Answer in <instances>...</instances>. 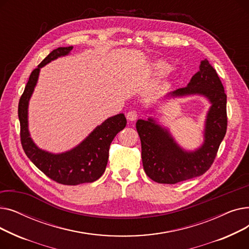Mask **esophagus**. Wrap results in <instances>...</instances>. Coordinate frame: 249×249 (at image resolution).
Here are the masks:
<instances>
[{
  "instance_id": "obj_1",
  "label": "esophagus",
  "mask_w": 249,
  "mask_h": 249,
  "mask_svg": "<svg viewBox=\"0 0 249 249\" xmlns=\"http://www.w3.org/2000/svg\"><path fill=\"white\" fill-rule=\"evenodd\" d=\"M126 118L129 120V121H135L137 118H138V113L134 110H131L129 111L127 114H126Z\"/></svg>"
}]
</instances>
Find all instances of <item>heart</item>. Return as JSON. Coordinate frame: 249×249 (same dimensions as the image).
Listing matches in <instances>:
<instances>
[{
  "label": "heart",
  "mask_w": 249,
  "mask_h": 249,
  "mask_svg": "<svg viewBox=\"0 0 249 249\" xmlns=\"http://www.w3.org/2000/svg\"><path fill=\"white\" fill-rule=\"evenodd\" d=\"M152 69L156 73H164L165 71H168L169 65L166 61L164 60H156L152 64Z\"/></svg>",
  "instance_id": "heart-1"
}]
</instances>
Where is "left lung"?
Wrapping results in <instances>:
<instances>
[{
	"mask_svg": "<svg viewBox=\"0 0 249 249\" xmlns=\"http://www.w3.org/2000/svg\"><path fill=\"white\" fill-rule=\"evenodd\" d=\"M171 97L201 95L211 103L205 124L204 143L195 151L178 146L168 130L152 118L139 119L136 129L141 141V158L146 175L160 184H177L205 174L217 155L227 130V96L224 87L207 59L201 61L200 71L195 73L187 87L178 89Z\"/></svg>",
	"mask_w": 249,
	"mask_h": 249,
	"instance_id": "obj_1",
	"label": "left lung"
}]
</instances>
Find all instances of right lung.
Wrapping results in <instances>:
<instances>
[{
	"label": "right lung",
	"mask_w": 249,
	"mask_h": 249,
	"mask_svg": "<svg viewBox=\"0 0 249 249\" xmlns=\"http://www.w3.org/2000/svg\"><path fill=\"white\" fill-rule=\"evenodd\" d=\"M72 48V46L58 47L40 62L31 72L18 106L21 144L26 155L49 178L67 186L93 182L102 177L107 166L111 142L127 123L124 114L110 117L77 146L59 154L47 152L35 145L28 130V104L39 71L51 60L68 55Z\"/></svg>",
	"instance_id": "add662e5"
}]
</instances>
